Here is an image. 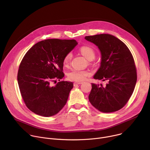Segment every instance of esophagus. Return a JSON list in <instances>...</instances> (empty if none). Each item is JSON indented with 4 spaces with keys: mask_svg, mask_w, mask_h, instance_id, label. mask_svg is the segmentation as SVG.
I'll use <instances>...</instances> for the list:
<instances>
[{
    "mask_svg": "<svg viewBox=\"0 0 150 150\" xmlns=\"http://www.w3.org/2000/svg\"><path fill=\"white\" fill-rule=\"evenodd\" d=\"M81 84H82V82H75V83H74V86H77V85Z\"/></svg>",
    "mask_w": 150,
    "mask_h": 150,
    "instance_id": "1",
    "label": "esophagus"
}]
</instances>
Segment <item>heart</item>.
Wrapping results in <instances>:
<instances>
[{
	"mask_svg": "<svg viewBox=\"0 0 150 150\" xmlns=\"http://www.w3.org/2000/svg\"><path fill=\"white\" fill-rule=\"evenodd\" d=\"M81 53L88 60H92L95 57V52L94 50L89 46H84L80 48ZM72 54H67L63 58V64L67 66L72 59ZM91 75L90 71L87 70H79L76 69H71L67 73V78L70 81L75 82H81L84 81L86 78Z\"/></svg>",
	"mask_w": 150,
	"mask_h": 150,
	"instance_id": "obj_1",
	"label": "heart"
}]
</instances>
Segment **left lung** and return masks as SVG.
<instances>
[{"mask_svg":"<svg viewBox=\"0 0 150 150\" xmlns=\"http://www.w3.org/2000/svg\"><path fill=\"white\" fill-rule=\"evenodd\" d=\"M85 38L96 45L101 53V66L94 79L108 81L105 86L92 84L89 101L100 112L117 111L127 103L136 86L133 57L126 45L112 35L98 34Z\"/></svg>","mask_w":150,"mask_h":150,"instance_id":"1","label":"left lung"}]
</instances>
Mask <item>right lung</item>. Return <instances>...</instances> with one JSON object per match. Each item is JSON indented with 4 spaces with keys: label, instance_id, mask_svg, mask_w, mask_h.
I'll return each mask as SVG.
<instances>
[{
    "label": "right lung",
    "instance_id": "right-lung-1",
    "mask_svg": "<svg viewBox=\"0 0 150 150\" xmlns=\"http://www.w3.org/2000/svg\"><path fill=\"white\" fill-rule=\"evenodd\" d=\"M75 40L47 39L28 50L20 64L17 81L26 107L45 117L58 113L67 103L72 82L60 81L64 74L63 58L77 45Z\"/></svg>",
    "mask_w": 150,
    "mask_h": 150
}]
</instances>
